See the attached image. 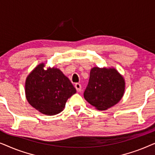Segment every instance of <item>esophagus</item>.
I'll return each mask as SVG.
<instances>
[{"label": "esophagus", "mask_w": 155, "mask_h": 155, "mask_svg": "<svg viewBox=\"0 0 155 155\" xmlns=\"http://www.w3.org/2000/svg\"><path fill=\"white\" fill-rule=\"evenodd\" d=\"M75 87L76 88V90H77L78 92H80L81 91V84H79V83H76L75 84Z\"/></svg>", "instance_id": "esophagus-1"}]
</instances>
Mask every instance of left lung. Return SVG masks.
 <instances>
[{
  "instance_id": "left-lung-1",
  "label": "left lung",
  "mask_w": 155,
  "mask_h": 155,
  "mask_svg": "<svg viewBox=\"0 0 155 155\" xmlns=\"http://www.w3.org/2000/svg\"><path fill=\"white\" fill-rule=\"evenodd\" d=\"M124 90V79L116 69L94 67L90 71L84 97L97 109L106 110L121 99Z\"/></svg>"
}]
</instances>
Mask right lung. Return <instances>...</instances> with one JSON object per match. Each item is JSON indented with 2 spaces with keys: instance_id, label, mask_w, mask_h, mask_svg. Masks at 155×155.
<instances>
[{
  "instance_id": "right-lung-1",
  "label": "right lung",
  "mask_w": 155,
  "mask_h": 155,
  "mask_svg": "<svg viewBox=\"0 0 155 155\" xmlns=\"http://www.w3.org/2000/svg\"><path fill=\"white\" fill-rule=\"evenodd\" d=\"M41 63L27 78L25 94L31 106L48 116L59 114L68 99L76 92L75 88L59 69L44 70Z\"/></svg>"
}]
</instances>
